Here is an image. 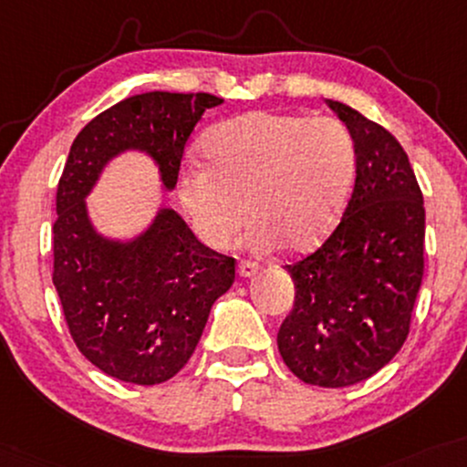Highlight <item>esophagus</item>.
<instances>
[{
    "label": "esophagus",
    "instance_id": "34e87169",
    "mask_svg": "<svg viewBox=\"0 0 467 467\" xmlns=\"http://www.w3.org/2000/svg\"><path fill=\"white\" fill-rule=\"evenodd\" d=\"M256 272H258V265H256V263H252V261H241L239 267H237V274L241 278H252Z\"/></svg>",
    "mask_w": 467,
    "mask_h": 467
}]
</instances>
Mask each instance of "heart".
Wrapping results in <instances>:
<instances>
[{
    "label": "heart",
    "mask_w": 467,
    "mask_h": 467,
    "mask_svg": "<svg viewBox=\"0 0 467 467\" xmlns=\"http://www.w3.org/2000/svg\"><path fill=\"white\" fill-rule=\"evenodd\" d=\"M206 162L178 173V198L195 234L226 248L245 217L256 250L311 252L333 233L355 178V143L339 119L245 112L204 137Z\"/></svg>",
    "instance_id": "b5f03b06"
}]
</instances>
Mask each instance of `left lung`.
<instances>
[{
	"instance_id": "8db88e82",
	"label": "left lung",
	"mask_w": 467,
	"mask_h": 467,
	"mask_svg": "<svg viewBox=\"0 0 467 467\" xmlns=\"http://www.w3.org/2000/svg\"><path fill=\"white\" fill-rule=\"evenodd\" d=\"M326 104L352 134L355 189L322 248L287 265L296 302L278 350L297 379L335 389L369 379L407 339L424 274V200L394 134Z\"/></svg>"
}]
</instances>
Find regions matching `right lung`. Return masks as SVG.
<instances>
[{
  "label": "right lung",
  "instance_id": "1",
  "mask_svg": "<svg viewBox=\"0 0 467 467\" xmlns=\"http://www.w3.org/2000/svg\"><path fill=\"white\" fill-rule=\"evenodd\" d=\"M209 93L151 91L110 106L82 128L56 191L54 287L78 350L104 374L159 385L187 365L211 306L234 283V258L195 239L161 206L132 237L95 228L87 198L106 167L139 151L159 170L162 191L178 182L184 143L209 109Z\"/></svg>",
  "mask_w": 467,
  "mask_h": 467
}]
</instances>
